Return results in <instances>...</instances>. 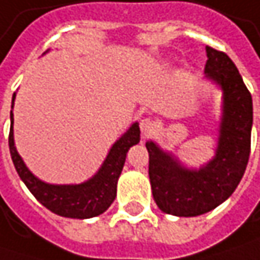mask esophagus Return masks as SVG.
<instances>
[{
    "instance_id": "obj_1",
    "label": "esophagus",
    "mask_w": 260,
    "mask_h": 260,
    "mask_svg": "<svg viewBox=\"0 0 260 260\" xmlns=\"http://www.w3.org/2000/svg\"><path fill=\"white\" fill-rule=\"evenodd\" d=\"M156 127H157V124H156L155 120H152V118H143L140 121V130H142V133L145 136L155 133Z\"/></svg>"
}]
</instances>
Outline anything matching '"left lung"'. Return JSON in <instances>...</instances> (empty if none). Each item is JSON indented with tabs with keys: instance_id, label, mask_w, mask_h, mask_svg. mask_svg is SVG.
<instances>
[{
	"instance_id": "obj_1",
	"label": "left lung",
	"mask_w": 260,
	"mask_h": 260,
	"mask_svg": "<svg viewBox=\"0 0 260 260\" xmlns=\"http://www.w3.org/2000/svg\"><path fill=\"white\" fill-rule=\"evenodd\" d=\"M205 75L223 91V117L215 156L200 169H188L153 142H147L149 178L157 207L166 214L195 217L214 210L235 192L250 155L252 95L233 60L207 46Z\"/></svg>"
}]
</instances>
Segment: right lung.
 Returning a JSON list of instances; mask_svg holds the SVG:
<instances>
[{
	"instance_id": "1",
	"label": "right lung",
	"mask_w": 260,
	"mask_h": 260,
	"mask_svg": "<svg viewBox=\"0 0 260 260\" xmlns=\"http://www.w3.org/2000/svg\"><path fill=\"white\" fill-rule=\"evenodd\" d=\"M15 94L13 95L11 108L14 105ZM11 127L8 136V146L15 171L36 200L50 210L52 213L69 218H91L103 214L113 204L117 195V181L123 171L125 155L128 149L140 142V128L135 123L121 136L110 149L104 164L100 171L86 182L78 185H52L46 184L36 178L23 162L14 146L13 111L10 114Z\"/></svg>"
}]
</instances>
